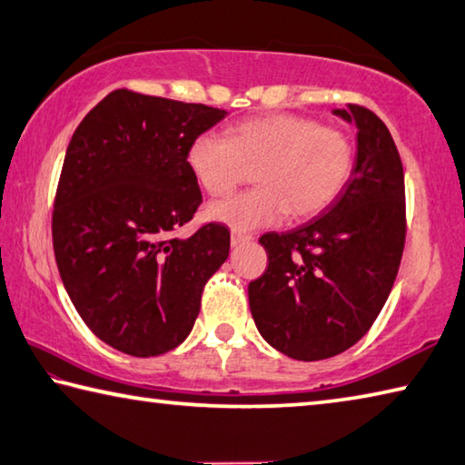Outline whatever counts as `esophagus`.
Masks as SVG:
<instances>
[{"mask_svg":"<svg viewBox=\"0 0 465 465\" xmlns=\"http://www.w3.org/2000/svg\"><path fill=\"white\" fill-rule=\"evenodd\" d=\"M252 240L250 233H242L238 230L232 232V246H242V243H246Z\"/></svg>","mask_w":465,"mask_h":465,"instance_id":"34e87169","label":"esophagus"}]
</instances>
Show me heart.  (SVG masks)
Masks as SVG:
<instances>
[{
    "label": "heart",
    "mask_w": 465,
    "mask_h": 465,
    "mask_svg": "<svg viewBox=\"0 0 465 465\" xmlns=\"http://www.w3.org/2000/svg\"><path fill=\"white\" fill-rule=\"evenodd\" d=\"M186 163L211 196L230 194L254 170L258 188L213 203L207 215L238 232L277 223L282 215L312 219L332 207L355 170V149L342 131L297 114L243 121L230 135L203 133Z\"/></svg>",
    "instance_id": "obj_1"
}]
</instances>
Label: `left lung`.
Segmentation results:
<instances>
[{"instance_id": "1", "label": "left lung", "mask_w": 465, "mask_h": 465, "mask_svg": "<svg viewBox=\"0 0 465 465\" xmlns=\"http://www.w3.org/2000/svg\"><path fill=\"white\" fill-rule=\"evenodd\" d=\"M334 114L359 129L349 184L320 217L264 233L269 266L248 285L258 332L297 361L341 355L369 332L406 242L404 168L388 127L359 104Z\"/></svg>"}]
</instances>
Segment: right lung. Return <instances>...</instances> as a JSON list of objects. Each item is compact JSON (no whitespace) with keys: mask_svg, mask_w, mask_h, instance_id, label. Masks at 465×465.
<instances>
[{"mask_svg":"<svg viewBox=\"0 0 465 465\" xmlns=\"http://www.w3.org/2000/svg\"><path fill=\"white\" fill-rule=\"evenodd\" d=\"M227 113L114 90L75 129L54 194L53 248L67 295L100 341L163 355L191 334L230 230L176 238L203 203L186 149Z\"/></svg>","mask_w":465,"mask_h":465,"instance_id":"1","label":"right lung"}]
</instances>
